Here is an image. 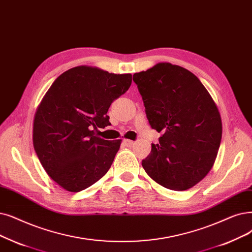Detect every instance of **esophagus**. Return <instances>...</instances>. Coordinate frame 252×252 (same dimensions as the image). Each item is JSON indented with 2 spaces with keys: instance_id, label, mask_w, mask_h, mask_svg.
Returning a JSON list of instances; mask_svg holds the SVG:
<instances>
[{
  "instance_id": "esophagus-1",
  "label": "esophagus",
  "mask_w": 252,
  "mask_h": 252,
  "mask_svg": "<svg viewBox=\"0 0 252 252\" xmlns=\"http://www.w3.org/2000/svg\"><path fill=\"white\" fill-rule=\"evenodd\" d=\"M123 145H124V146H126V147H132V146L134 145V141L125 139V140L123 141Z\"/></svg>"
}]
</instances>
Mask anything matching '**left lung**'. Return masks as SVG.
<instances>
[{
	"instance_id": "obj_1",
	"label": "left lung",
	"mask_w": 252,
	"mask_h": 252,
	"mask_svg": "<svg viewBox=\"0 0 252 252\" xmlns=\"http://www.w3.org/2000/svg\"><path fill=\"white\" fill-rule=\"evenodd\" d=\"M133 80L149 125L162 134L142 166L166 189L194 187L213 167L221 141V118L210 94L195 75L170 63L135 73Z\"/></svg>"
}]
</instances>
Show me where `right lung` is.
<instances>
[{
    "mask_svg": "<svg viewBox=\"0 0 252 252\" xmlns=\"http://www.w3.org/2000/svg\"><path fill=\"white\" fill-rule=\"evenodd\" d=\"M130 83V74L79 65L60 75L43 97L32 143L43 168L63 189L83 190L110 169L122 140H104L96 132L111 125L108 109Z\"/></svg>",
    "mask_w": 252,
    "mask_h": 252,
    "instance_id": "1",
    "label": "right lung"
}]
</instances>
